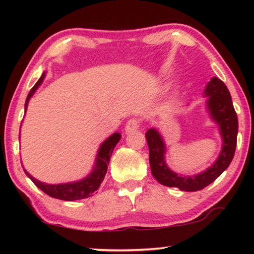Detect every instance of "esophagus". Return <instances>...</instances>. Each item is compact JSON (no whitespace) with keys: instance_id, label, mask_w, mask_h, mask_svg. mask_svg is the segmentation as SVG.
<instances>
[{"instance_id":"esophagus-1","label":"esophagus","mask_w":254,"mask_h":254,"mask_svg":"<svg viewBox=\"0 0 254 254\" xmlns=\"http://www.w3.org/2000/svg\"><path fill=\"white\" fill-rule=\"evenodd\" d=\"M140 127V121L137 119H131L128 120L127 126H126V132L130 133L133 131H136Z\"/></svg>"}]
</instances>
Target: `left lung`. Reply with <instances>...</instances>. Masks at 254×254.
<instances>
[{
  "label": "left lung",
  "instance_id": "1",
  "mask_svg": "<svg viewBox=\"0 0 254 254\" xmlns=\"http://www.w3.org/2000/svg\"><path fill=\"white\" fill-rule=\"evenodd\" d=\"M206 109L217 124L222 136V149L212 166L194 176H184L171 170L166 163V143L159 130L149 128L145 133L149 147L151 174L163 186L177 187L183 191H197L208 186L230 166L234 157L238 136V115L235 113L229 89L217 77H213L205 86Z\"/></svg>",
  "mask_w": 254,
  "mask_h": 254
}]
</instances>
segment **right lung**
<instances>
[{
	"mask_svg": "<svg viewBox=\"0 0 254 254\" xmlns=\"http://www.w3.org/2000/svg\"><path fill=\"white\" fill-rule=\"evenodd\" d=\"M46 77V71L41 75L39 80L37 81L36 85L31 88V91L29 92L27 100H25L24 104V113L27 112L29 101L31 100L33 94L36 93L38 88L40 87ZM121 139V134L118 132L113 133V134L110 135L107 139L100 145V149H98L95 163H94V167L91 173H89L85 178L77 180V182H71V183H65V184H46L42 183L40 180H38L33 177V176L30 175L27 170H24L25 175L32 180L33 184L36 186L41 189L42 191L46 192L47 195L50 197H54V198L62 199V200H78V199H84L87 198V197L93 196L94 192H95L98 187L101 186V184L106 175L107 171V163L110 162V158L112 156V152L115 148V145ZM23 167V166H22Z\"/></svg>",
	"mask_w": 254,
	"mask_h": 254,
	"instance_id": "right-lung-1",
	"label": "right lung"
}]
</instances>
